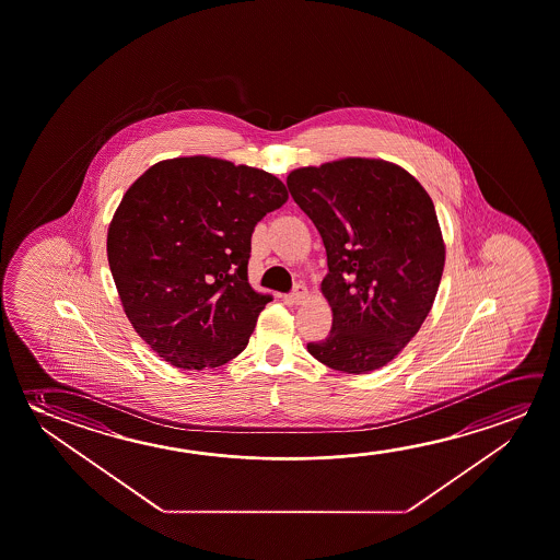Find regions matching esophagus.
Returning a JSON list of instances; mask_svg holds the SVG:
<instances>
[{
    "label": "esophagus",
    "mask_w": 560,
    "mask_h": 560,
    "mask_svg": "<svg viewBox=\"0 0 560 560\" xmlns=\"http://www.w3.org/2000/svg\"><path fill=\"white\" fill-rule=\"evenodd\" d=\"M306 296H308V291H306L304 287H296L293 293L287 294V302H289V304H302Z\"/></svg>",
    "instance_id": "34e87169"
}]
</instances>
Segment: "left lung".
Segmentation results:
<instances>
[{"instance_id":"8db88e82","label":"left lung","mask_w":560,"mask_h":560,"mask_svg":"<svg viewBox=\"0 0 560 560\" xmlns=\"http://www.w3.org/2000/svg\"><path fill=\"white\" fill-rule=\"evenodd\" d=\"M287 186L329 269L331 331L308 353L334 371H378L417 336L439 293L446 246L431 196L401 166L361 156L296 168Z\"/></svg>"}]
</instances>
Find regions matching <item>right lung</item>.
I'll list each match as a JSON object with an SVG mask.
<instances>
[{
  "instance_id": "add662e5",
  "label": "right lung",
  "mask_w": 560,
  "mask_h": 560,
  "mask_svg": "<svg viewBox=\"0 0 560 560\" xmlns=\"http://www.w3.org/2000/svg\"><path fill=\"white\" fill-rule=\"evenodd\" d=\"M289 199L273 174L213 156L153 164L124 194L106 252L139 337L184 371L241 354L271 301L248 283L254 226Z\"/></svg>"
}]
</instances>
